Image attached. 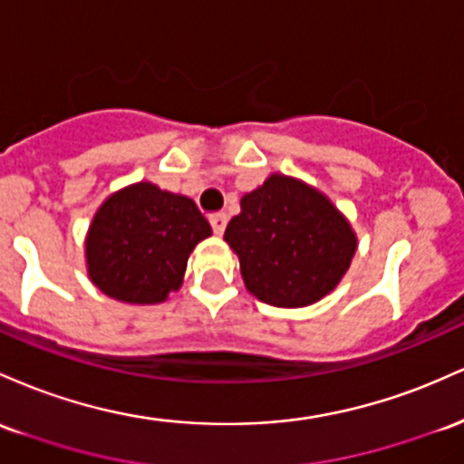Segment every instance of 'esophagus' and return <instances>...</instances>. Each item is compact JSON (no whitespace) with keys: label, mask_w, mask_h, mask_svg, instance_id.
<instances>
[{"label":"esophagus","mask_w":464,"mask_h":464,"mask_svg":"<svg viewBox=\"0 0 464 464\" xmlns=\"http://www.w3.org/2000/svg\"><path fill=\"white\" fill-rule=\"evenodd\" d=\"M210 226L215 234H223L226 232V226H227V217L223 215V212H218V215H212L210 217Z\"/></svg>","instance_id":"obj_1"}]
</instances>
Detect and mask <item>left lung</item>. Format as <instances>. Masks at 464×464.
<instances>
[{
  "mask_svg": "<svg viewBox=\"0 0 464 464\" xmlns=\"http://www.w3.org/2000/svg\"><path fill=\"white\" fill-rule=\"evenodd\" d=\"M223 238L260 302L295 309L331 294L351 267L357 237L326 195L287 175H269L241 199Z\"/></svg>",
  "mask_w": 464,
  "mask_h": 464,
  "instance_id": "left-lung-1",
  "label": "left lung"
}]
</instances>
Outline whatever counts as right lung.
<instances>
[{
    "label": "right lung",
    "instance_id": "right-lung-1",
    "mask_svg": "<svg viewBox=\"0 0 464 464\" xmlns=\"http://www.w3.org/2000/svg\"><path fill=\"white\" fill-rule=\"evenodd\" d=\"M210 234L195 201L140 181L107 197L93 215L87 274L109 298L158 304L181 287L190 252Z\"/></svg>",
    "mask_w": 464,
    "mask_h": 464
}]
</instances>
